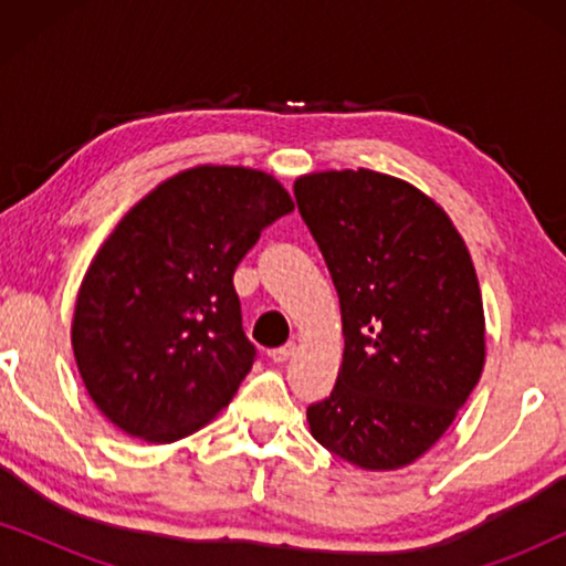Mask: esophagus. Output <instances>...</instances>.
I'll return each mask as SVG.
<instances>
[{
  "instance_id": "1",
  "label": "esophagus",
  "mask_w": 566,
  "mask_h": 566,
  "mask_svg": "<svg viewBox=\"0 0 566 566\" xmlns=\"http://www.w3.org/2000/svg\"><path fill=\"white\" fill-rule=\"evenodd\" d=\"M296 353V343H285V345H281V347H275L273 353H270V358H273L275 363H285L291 358V355Z\"/></svg>"
}]
</instances>
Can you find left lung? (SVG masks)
<instances>
[{
	"mask_svg": "<svg viewBox=\"0 0 566 566\" xmlns=\"http://www.w3.org/2000/svg\"><path fill=\"white\" fill-rule=\"evenodd\" d=\"M298 213L335 283L345 353L312 436L339 459L391 471L451 428L484 368L474 262L443 208L374 169L298 177Z\"/></svg>",
	"mask_w": 566,
	"mask_h": 566,
	"instance_id": "left-lung-1",
	"label": "left lung"
}]
</instances>
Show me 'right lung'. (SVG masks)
<instances>
[{"label": "right lung", "mask_w": 566, "mask_h": 566, "mask_svg": "<svg viewBox=\"0 0 566 566\" xmlns=\"http://www.w3.org/2000/svg\"><path fill=\"white\" fill-rule=\"evenodd\" d=\"M291 211L270 175L203 165L123 216L84 275L72 324L76 368L107 420L172 443L229 405L258 358L234 270Z\"/></svg>", "instance_id": "obj_1"}]
</instances>
